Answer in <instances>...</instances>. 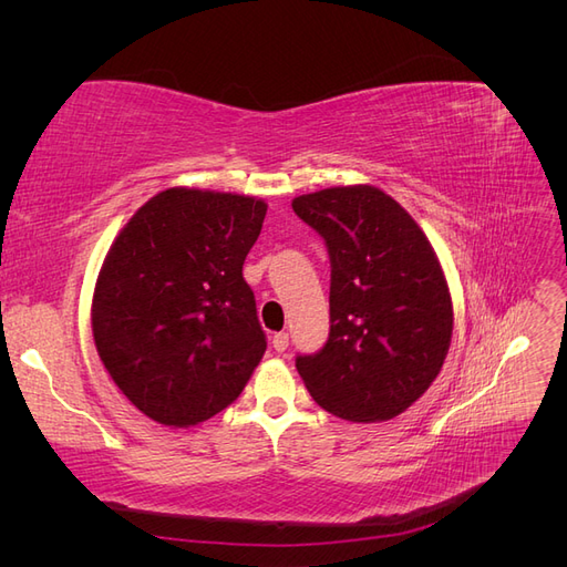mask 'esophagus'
I'll use <instances>...</instances> for the list:
<instances>
[{
	"label": "esophagus",
	"instance_id": "1",
	"mask_svg": "<svg viewBox=\"0 0 567 567\" xmlns=\"http://www.w3.org/2000/svg\"><path fill=\"white\" fill-rule=\"evenodd\" d=\"M271 348L277 350V352H286V348H288V333H274L271 336Z\"/></svg>",
	"mask_w": 567,
	"mask_h": 567
}]
</instances>
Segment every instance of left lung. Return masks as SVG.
<instances>
[{
    "label": "left lung",
    "instance_id": "8db88e82",
    "mask_svg": "<svg viewBox=\"0 0 567 567\" xmlns=\"http://www.w3.org/2000/svg\"><path fill=\"white\" fill-rule=\"evenodd\" d=\"M331 260V329L296 367L333 416L402 414L431 388L452 342V298L433 246L375 186H336L293 200Z\"/></svg>",
    "mask_w": 567,
    "mask_h": 567
}]
</instances>
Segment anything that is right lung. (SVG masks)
Wrapping results in <instances>:
<instances>
[{"label": "right lung", "mask_w": 567, "mask_h": 567, "mask_svg": "<svg viewBox=\"0 0 567 567\" xmlns=\"http://www.w3.org/2000/svg\"><path fill=\"white\" fill-rule=\"evenodd\" d=\"M267 205L167 188L120 231L101 267L92 331L101 362L153 421L186 427L227 409L267 350L244 262Z\"/></svg>", "instance_id": "right-lung-1"}]
</instances>
